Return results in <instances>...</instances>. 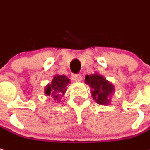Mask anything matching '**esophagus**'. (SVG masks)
I'll return each mask as SVG.
<instances>
[{"label": "esophagus", "instance_id": "1", "mask_svg": "<svg viewBox=\"0 0 150 150\" xmlns=\"http://www.w3.org/2000/svg\"><path fill=\"white\" fill-rule=\"evenodd\" d=\"M72 79L75 80V82H79V81H81V79H82V76L80 74H73L72 75Z\"/></svg>", "mask_w": 150, "mask_h": 150}]
</instances>
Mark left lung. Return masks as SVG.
<instances>
[{
    "label": "left lung",
    "mask_w": 150,
    "mask_h": 150,
    "mask_svg": "<svg viewBox=\"0 0 150 150\" xmlns=\"http://www.w3.org/2000/svg\"><path fill=\"white\" fill-rule=\"evenodd\" d=\"M84 82L91 87V94L97 104L102 105H110L112 95L115 91L113 83L109 82L106 79L98 73L87 75Z\"/></svg>",
    "instance_id": "obj_1"
}]
</instances>
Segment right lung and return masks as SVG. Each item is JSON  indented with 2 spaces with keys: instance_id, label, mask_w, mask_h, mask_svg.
<instances>
[{
  "instance_id": "right-lung-1",
  "label": "right lung",
  "mask_w": 150,
  "mask_h": 150,
  "mask_svg": "<svg viewBox=\"0 0 150 150\" xmlns=\"http://www.w3.org/2000/svg\"><path fill=\"white\" fill-rule=\"evenodd\" d=\"M70 83V79L65 75H54L51 83L45 86V93L46 96L52 97L56 103H58L61 101L62 97H64L67 89V87Z\"/></svg>"
}]
</instances>
